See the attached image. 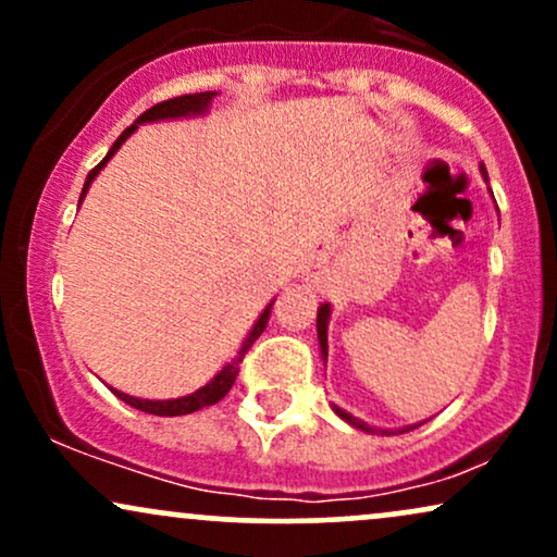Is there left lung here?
Returning <instances> with one entry per match:
<instances>
[{
	"mask_svg": "<svg viewBox=\"0 0 557 557\" xmlns=\"http://www.w3.org/2000/svg\"><path fill=\"white\" fill-rule=\"evenodd\" d=\"M482 175H484V181H487V172L482 170ZM327 324H330V306L322 304V309L317 311V335H319V348H322V359H324V361H327ZM335 413H337V417H341L343 421H348L350 426H356V430L372 432V426L363 424L361 419L350 417V413H345L343 408H335ZM408 430H413V426H408ZM408 430H398V434H400V432H408ZM376 432H380V434H393L389 430H376Z\"/></svg>",
	"mask_w": 557,
	"mask_h": 557,
	"instance_id": "1",
	"label": "left lung"
}]
</instances>
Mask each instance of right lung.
<instances>
[{
	"instance_id": "right-lung-1",
	"label": "right lung",
	"mask_w": 557,
	"mask_h": 557,
	"mask_svg": "<svg viewBox=\"0 0 557 557\" xmlns=\"http://www.w3.org/2000/svg\"><path fill=\"white\" fill-rule=\"evenodd\" d=\"M214 96H216L214 91L185 94V96H175V99L159 101V104L151 107V110H146V112L140 114V117L136 120V123H133L131 127H125L123 136L114 140L112 149L107 151V157L101 159V162L96 164V168H94L91 172H88L86 185H83V190H81V201H83V196H86L88 185H91L94 177L99 175V170L104 168L107 162H110L114 151H117L120 146L125 144V138L131 136V133L136 131V127H138L140 123H154V120H170V117H185V114H201V112H207L209 101H212ZM270 314H272V304L267 306L264 314L259 317L257 324H253V330L248 332V337H246V341H243V345H240L238 356H235V359L230 361L227 367L222 369V372L216 374L212 382H209V385H203L201 389H196V393L185 395V398H175V400H144V398H133V395L120 393V389H112V393L117 395L120 400H125L127 406L138 408V411H146V413H154V417H183V413H194V411H198V408H203V406H214V403H220L222 398H225V395L230 393V387L235 385V376H238V372H240V363H243V359H246L248 348H251V345L257 343V337L261 335V332H264L267 322H270Z\"/></svg>"
}]
</instances>
